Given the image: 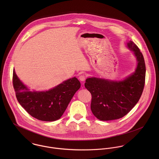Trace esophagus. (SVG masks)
I'll return each mask as SVG.
<instances>
[{
    "label": "esophagus",
    "instance_id": "1",
    "mask_svg": "<svg viewBox=\"0 0 159 159\" xmlns=\"http://www.w3.org/2000/svg\"><path fill=\"white\" fill-rule=\"evenodd\" d=\"M79 80H80L81 81H84L85 80H86V76H85L84 74L80 75V76H79Z\"/></svg>",
    "mask_w": 159,
    "mask_h": 159
}]
</instances>
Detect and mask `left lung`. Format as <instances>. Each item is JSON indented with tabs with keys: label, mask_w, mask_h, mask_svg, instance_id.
<instances>
[{
	"label": "left lung",
	"mask_w": 159,
	"mask_h": 159,
	"mask_svg": "<svg viewBox=\"0 0 159 159\" xmlns=\"http://www.w3.org/2000/svg\"><path fill=\"white\" fill-rule=\"evenodd\" d=\"M137 61L134 73L122 81H113L95 77L88 78L85 88L92 95L91 111L101 120L118 119L125 116L135 106L143 93L146 66L142 53L132 42L127 43Z\"/></svg>",
	"instance_id": "1"
}]
</instances>
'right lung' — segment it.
<instances>
[{"instance_id": "1", "label": "right lung", "mask_w": 159, "mask_h": 159, "mask_svg": "<svg viewBox=\"0 0 159 159\" xmlns=\"http://www.w3.org/2000/svg\"><path fill=\"white\" fill-rule=\"evenodd\" d=\"M13 84L16 98L23 108L32 117L43 121H54L61 117L73 95L81 87L73 77L46 91H30L13 73Z\"/></svg>"}]
</instances>
